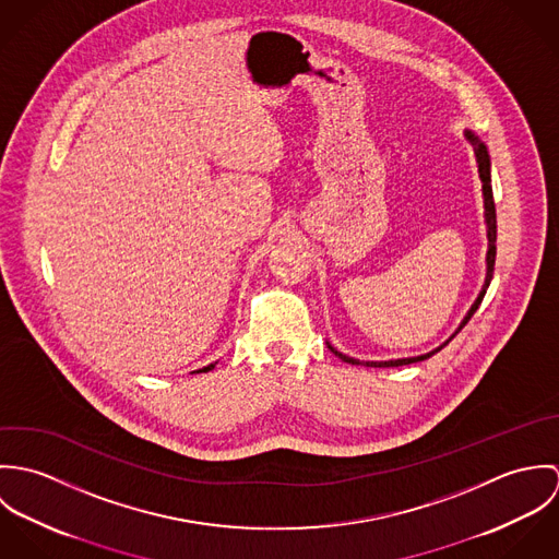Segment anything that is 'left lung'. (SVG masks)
<instances>
[{
  "instance_id": "8db88e82",
  "label": "left lung",
  "mask_w": 559,
  "mask_h": 559,
  "mask_svg": "<svg viewBox=\"0 0 559 559\" xmlns=\"http://www.w3.org/2000/svg\"><path fill=\"white\" fill-rule=\"evenodd\" d=\"M465 138L472 142V146H474V153H476V160H478V171H479V180H481V195H484V219H486V237H488V251H486V280H484V286H481V290H479L478 299L474 301V306H472V310L467 312V317L463 319L461 322V326L454 331V335L469 322V319L476 314V310L479 308V304H481V299H484V295H486V288H488V284H490V280H492V269H495V255H497V215H495V202H492V187H490V157H488V151H486V146L479 142L478 135L476 133H472V131H465ZM452 335V337H454ZM450 337V340H452ZM448 340V342H450ZM445 342V344H448ZM445 344H441L439 348H435V350H430V353H426V355H417V357H404V359H390V361H359V359H353V357H348V355H342L340 350H335L331 344H326L329 346V350L335 355V357H340L342 361H346V364H353V366H366V368H399V366H408V364H417V361H424V359H428V357H432L435 353H439Z\"/></svg>"
}]
</instances>
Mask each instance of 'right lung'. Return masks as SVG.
<instances>
[{
    "label": "right lung",
    "mask_w": 559,
    "mask_h": 559,
    "mask_svg": "<svg viewBox=\"0 0 559 559\" xmlns=\"http://www.w3.org/2000/svg\"><path fill=\"white\" fill-rule=\"evenodd\" d=\"M215 368V364H211V366H206V368H202V370H198V372H209V370H213Z\"/></svg>",
    "instance_id": "add662e5"
}]
</instances>
